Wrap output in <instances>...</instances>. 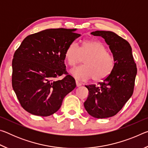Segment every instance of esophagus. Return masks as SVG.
Returning <instances> with one entry per match:
<instances>
[{
	"label": "esophagus",
	"mask_w": 148,
	"mask_h": 148,
	"mask_svg": "<svg viewBox=\"0 0 148 148\" xmlns=\"http://www.w3.org/2000/svg\"><path fill=\"white\" fill-rule=\"evenodd\" d=\"M76 86L77 87H79V86H82V84L79 82L77 80H76Z\"/></svg>",
	"instance_id": "esophagus-1"
}]
</instances>
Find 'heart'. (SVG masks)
<instances>
[{"label": "heart", "mask_w": 148, "mask_h": 148, "mask_svg": "<svg viewBox=\"0 0 148 148\" xmlns=\"http://www.w3.org/2000/svg\"><path fill=\"white\" fill-rule=\"evenodd\" d=\"M64 56L72 66L81 62L82 58H86L85 65L75 67L71 71L72 76L84 81L92 77L96 82L106 79L113 72L116 64L113 55L98 40L84 41L80 47L76 42H72L66 47Z\"/></svg>", "instance_id": "obj_1"}]
</instances>
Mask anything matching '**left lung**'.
Wrapping results in <instances>:
<instances>
[{"label": "left lung", "instance_id": "1", "mask_svg": "<svg viewBox=\"0 0 148 148\" xmlns=\"http://www.w3.org/2000/svg\"><path fill=\"white\" fill-rule=\"evenodd\" d=\"M93 36L103 38L113 53L115 68L110 76L86 87L89 90L84 107L95 118H107L116 115L131 98L134 91L137 73L131 45L126 40L111 31H97Z\"/></svg>", "mask_w": 148, "mask_h": 148}]
</instances>
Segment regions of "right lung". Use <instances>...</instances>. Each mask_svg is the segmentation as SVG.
Listing matches in <instances>:
<instances>
[{
  "label": "right lung",
  "mask_w": 148,
  "mask_h": 148,
  "mask_svg": "<svg viewBox=\"0 0 148 148\" xmlns=\"http://www.w3.org/2000/svg\"><path fill=\"white\" fill-rule=\"evenodd\" d=\"M76 29H50L27 36L15 51L12 84L20 104L29 113L49 116L76 87L64 64L65 51L81 34ZM65 74L61 80L55 78Z\"/></svg>",
  "instance_id": "add662e5"
}]
</instances>
